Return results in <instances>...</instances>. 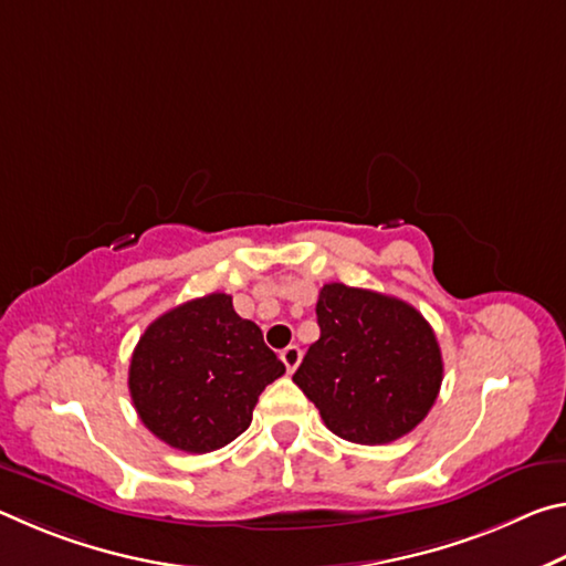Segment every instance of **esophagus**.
I'll list each match as a JSON object with an SVG mask.
<instances>
[{
	"mask_svg": "<svg viewBox=\"0 0 566 566\" xmlns=\"http://www.w3.org/2000/svg\"><path fill=\"white\" fill-rule=\"evenodd\" d=\"M280 357H282V361H284V367H286V371H292L300 367V361H302V349L296 347V344H290V347H284L282 352H280Z\"/></svg>",
	"mask_w": 566,
	"mask_h": 566,
	"instance_id": "esophagus-1",
	"label": "esophagus"
}]
</instances>
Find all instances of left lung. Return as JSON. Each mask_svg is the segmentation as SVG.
I'll list each match as a JSON object with an SVG mask.
<instances>
[{"label": "left lung", "mask_w": 566, "mask_h": 566, "mask_svg": "<svg viewBox=\"0 0 566 566\" xmlns=\"http://www.w3.org/2000/svg\"><path fill=\"white\" fill-rule=\"evenodd\" d=\"M319 339L306 349L294 385L334 432L357 444L409 434L437 401L442 352L415 306L371 290L324 284Z\"/></svg>", "instance_id": "left-lung-1"}]
</instances>
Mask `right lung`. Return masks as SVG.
Here are the masks:
<instances>
[{"mask_svg": "<svg viewBox=\"0 0 566 566\" xmlns=\"http://www.w3.org/2000/svg\"><path fill=\"white\" fill-rule=\"evenodd\" d=\"M282 375L262 329L239 317L232 296L214 292L149 324L129 361V395L157 439L205 454L252 424L256 399Z\"/></svg>", "mask_w": 566, "mask_h": 566, "instance_id": "add662e5", "label": "right lung"}]
</instances>
